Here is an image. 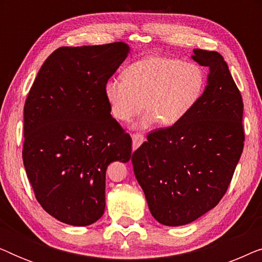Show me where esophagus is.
I'll use <instances>...</instances> for the list:
<instances>
[{"instance_id":"esophagus-1","label":"esophagus","mask_w":262,"mask_h":262,"mask_svg":"<svg viewBox=\"0 0 262 262\" xmlns=\"http://www.w3.org/2000/svg\"><path fill=\"white\" fill-rule=\"evenodd\" d=\"M145 141L144 136L142 134H134L132 135V149H138L143 142Z\"/></svg>"}]
</instances>
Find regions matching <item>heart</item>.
<instances>
[{"mask_svg":"<svg viewBox=\"0 0 262 262\" xmlns=\"http://www.w3.org/2000/svg\"><path fill=\"white\" fill-rule=\"evenodd\" d=\"M124 76L105 85L111 114L128 123L145 106L142 126L155 121L163 126L178 124L196 106L206 87L205 71L199 64L173 57H145L131 64Z\"/></svg>","mask_w":262,"mask_h":262,"instance_id":"obj_1","label":"heart"}]
</instances>
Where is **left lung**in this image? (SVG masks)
I'll return each instance as SVG.
<instances>
[{
  "label": "left lung",
  "mask_w": 262,
  "mask_h": 262,
  "mask_svg": "<svg viewBox=\"0 0 262 262\" xmlns=\"http://www.w3.org/2000/svg\"><path fill=\"white\" fill-rule=\"evenodd\" d=\"M193 52L210 70L202 99L178 124L150 132L131 159L150 212L169 227L191 223L221 202L245 145L242 95L228 64L216 51Z\"/></svg>",
  "instance_id": "8db88e82"
}]
</instances>
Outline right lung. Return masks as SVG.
<instances>
[{"label": "right lung", "mask_w": 262, "mask_h": 262, "mask_svg": "<svg viewBox=\"0 0 262 262\" xmlns=\"http://www.w3.org/2000/svg\"><path fill=\"white\" fill-rule=\"evenodd\" d=\"M127 52L121 41L57 49L27 95L25 169L35 199L63 223L98 221L106 205L107 167L131 159V136L111 116L105 95Z\"/></svg>", "instance_id": "add662e5"}]
</instances>
